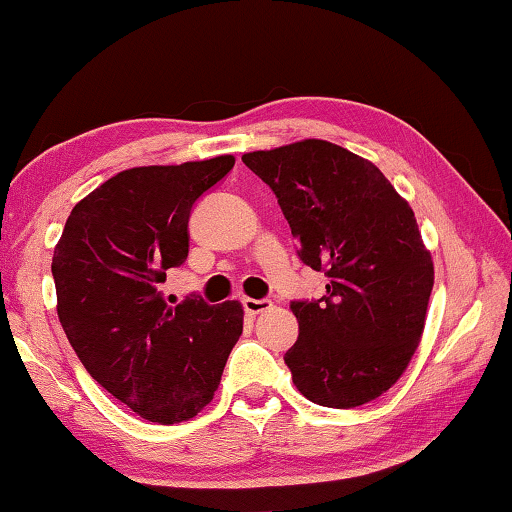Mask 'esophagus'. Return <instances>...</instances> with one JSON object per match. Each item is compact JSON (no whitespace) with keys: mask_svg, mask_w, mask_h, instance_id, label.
<instances>
[{"mask_svg":"<svg viewBox=\"0 0 512 512\" xmlns=\"http://www.w3.org/2000/svg\"><path fill=\"white\" fill-rule=\"evenodd\" d=\"M273 307L271 300H255V298H244V309L248 316H257V314H264Z\"/></svg>","mask_w":512,"mask_h":512,"instance_id":"1","label":"esophagus"}]
</instances>
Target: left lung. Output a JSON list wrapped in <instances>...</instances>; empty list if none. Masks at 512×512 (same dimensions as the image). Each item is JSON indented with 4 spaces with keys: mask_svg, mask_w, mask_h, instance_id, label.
Segmentation results:
<instances>
[{
    "mask_svg": "<svg viewBox=\"0 0 512 512\" xmlns=\"http://www.w3.org/2000/svg\"><path fill=\"white\" fill-rule=\"evenodd\" d=\"M273 189L300 259L327 296L291 302L300 334L284 354L298 391L329 409L386 393L418 350L433 259L411 205L370 160L325 140L241 155Z\"/></svg>",
    "mask_w": 512,
    "mask_h": 512,
    "instance_id": "obj_1",
    "label": "left lung"
}]
</instances>
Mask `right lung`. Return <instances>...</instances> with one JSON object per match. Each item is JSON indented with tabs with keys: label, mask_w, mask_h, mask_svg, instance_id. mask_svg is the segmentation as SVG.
Returning <instances> with one entry per match:
<instances>
[{
	"label": "right lung",
	"mask_w": 512,
	"mask_h": 512,
	"mask_svg": "<svg viewBox=\"0 0 512 512\" xmlns=\"http://www.w3.org/2000/svg\"><path fill=\"white\" fill-rule=\"evenodd\" d=\"M235 155L119 171L74 205L54 248L58 320L92 379L158 424L201 413L244 332L237 300L171 307L160 284L189 253L196 198Z\"/></svg>",
	"instance_id": "1"
}]
</instances>
